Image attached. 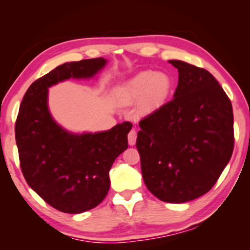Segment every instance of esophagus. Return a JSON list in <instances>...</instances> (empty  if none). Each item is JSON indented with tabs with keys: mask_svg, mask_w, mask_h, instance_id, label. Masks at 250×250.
Segmentation results:
<instances>
[{
	"mask_svg": "<svg viewBox=\"0 0 250 250\" xmlns=\"http://www.w3.org/2000/svg\"><path fill=\"white\" fill-rule=\"evenodd\" d=\"M128 141L130 146H134L135 141H137V131L135 129H132L128 134Z\"/></svg>",
	"mask_w": 250,
	"mask_h": 250,
	"instance_id": "esophagus-1",
	"label": "esophagus"
}]
</instances>
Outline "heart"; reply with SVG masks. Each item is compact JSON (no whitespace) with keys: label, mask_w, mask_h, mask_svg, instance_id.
Listing matches in <instances>:
<instances>
[{"label":"heart","mask_w":250,"mask_h":250,"mask_svg":"<svg viewBox=\"0 0 250 250\" xmlns=\"http://www.w3.org/2000/svg\"><path fill=\"white\" fill-rule=\"evenodd\" d=\"M171 90V80L164 74L141 71L116 90L117 98L125 104L141 100L142 110H152L166 101Z\"/></svg>","instance_id":"obj_1"}]
</instances>
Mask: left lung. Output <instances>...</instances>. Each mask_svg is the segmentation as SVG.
<instances>
[{"label":"left lung","mask_w":250,"mask_h":250,"mask_svg":"<svg viewBox=\"0 0 250 250\" xmlns=\"http://www.w3.org/2000/svg\"><path fill=\"white\" fill-rule=\"evenodd\" d=\"M173 99L143 118L138 132L143 181L167 203L204 195L216 183L234 150L231 103L214 76L182 61Z\"/></svg>","instance_id":"8db88e82"}]
</instances>
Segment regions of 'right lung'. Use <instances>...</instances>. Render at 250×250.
<instances>
[{
  "mask_svg": "<svg viewBox=\"0 0 250 250\" xmlns=\"http://www.w3.org/2000/svg\"><path fill=\"white\" fill-rule=\"evenodd\" d=\"M105 64L103 57L65 62L35 80L20 105L15 140L21 170L31 188L62 213H83L104 200L109 171L128 147L132 124L104 132H68L50 115L48 88L69 78L94 77Z\"/></svg>",
  "mask_w": 250,
  "mask_h": 250,
  "instance_id": "1",
  "label": "right lung"
}]
</instances>
